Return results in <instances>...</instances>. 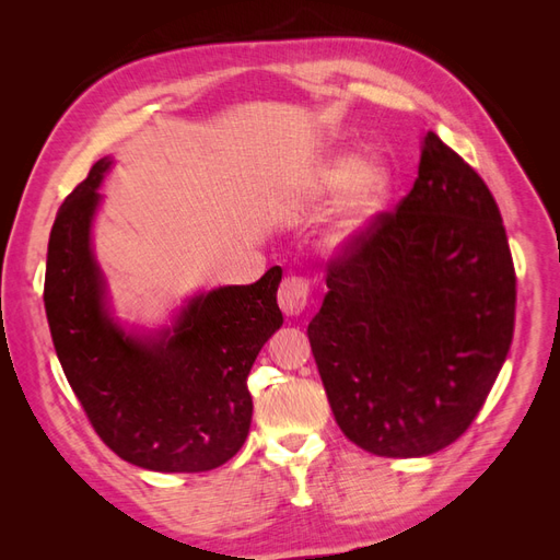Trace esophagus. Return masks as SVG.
I'll list each match as a JSON object with an SVG mask.
<instances>
[{
    "instance_id": "esophagus-1",
    "label": "esophagus",
    "mask_w": 560,
    "mask_h": 560,
    "mask_svg": "<svg viewBox=\"0 0 560 560\" xmlns=\"http://www.w3.org/2000/svg\"><path fill=\"white\" fill-rule=\"evenodd\" d=\"M311 301V282L301 276L284 278L278 290V303L284 315H299Z\"/></svg>"
}]
</instances>
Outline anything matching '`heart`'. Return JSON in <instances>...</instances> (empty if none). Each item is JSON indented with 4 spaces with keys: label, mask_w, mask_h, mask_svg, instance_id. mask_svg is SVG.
I'll return each mask as SVG.
<instances>
[{
    "label": "heart",
    "mask_w": 560,
    "mask_h": 560,
    "mask_svg": "<svg viewBox=\"0 0 560 560\" xmlns=\"http://www.w3.org/2000/svg\"><path fill=\"white\" fill-rule=\"evenodd\" d=\"M343 196V233L366 229L385 210L395 191V171L383 154L358 159L354 154H334L322 161L306 179V191L313 198Z\"/></svg>",
    "instance_id": "1"
}]
</instances>
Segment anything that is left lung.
<instances>
[{
	"label": "left lung",
	"mask_w": 560,
	"mask_h": 560,
	"mask_svg": "<svg viewBox=\"0 0 560 560\" xmlns=\"http://www.w3.org/2000/svg\"><path fill=\"white\" fill-rule=\"evenodd\" d=\"M327 287L308 338L350 442L420 457L463 436L512 346L516 270L493 194L432 130L413 189L334 254Z\"/></svg>",
	"instance_id": "obj_1"
}]
</instances>
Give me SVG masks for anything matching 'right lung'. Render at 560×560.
Here are the masks:
<instances>
[{
    "label": "right lung",
    "mask_w": 560,
    "mask_h": 560,
    "mask_svg": "<svg viewBox=\"0 0 560 560\" xmlns=\"http://www.w3.org/2000/svg\"><path fill=\"white\" fill-rule=\"evenodd\" d=\"M107 167L105 159L91 167L50 229L44 303L58 360L93 430L118 457L154 471H210L247 439V376L282 325V268L194 299L156 341L124 334L105 311L91 252L95 189Z\"/></svg>",
    "instance_id": "add662e5"
}]
</instances>
